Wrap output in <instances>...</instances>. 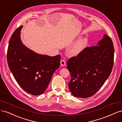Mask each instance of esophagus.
<instances>
[{
  "mask_svg": "<svg viewBox=\"0 0 122 122\" xmlns=\"http://www.w3.org/2000/svg\"><path fill=\"white\" fill-rule=\"evenodd\" d=\"M61 66H64L66 65V61L65 60H62L61 61Z\"/></svg>",
  "mask_w": 122,
  "mask_h": 122,
  "instance_id": "34e87169",
  "label": "esophagus"
}]
</instances>
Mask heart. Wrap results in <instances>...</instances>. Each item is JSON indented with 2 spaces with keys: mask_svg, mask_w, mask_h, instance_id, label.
Returning <instances> with one entry per match:
<instances>
[{
  "mask_svg": "<svg viewBox=\"0 0 122 122\" xmlns=\"http://www.w3.org/2000/svg\"><path fill=\"white\" fill-rule=\"evenodd\" d=\"M87 43V40L86 38H83L78 40L72 48L71 50V54L76 55L81 52L86 47Z\"/></svg>",
  "mask_w": 122,
  "mask_h": 122,
  "instance_id": "obj_1",
  "label": "heart"
}]
</instances>
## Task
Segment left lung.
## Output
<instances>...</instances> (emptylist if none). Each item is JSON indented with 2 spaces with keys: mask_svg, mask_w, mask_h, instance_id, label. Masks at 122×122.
<instances>
[{
  "mask_svg": "<svg viewBox=\"0 0 122 122\" xmlns=\"http://www.w3.org/2000/svg\"><path fill=\"white\" fill-rule=\"evenodd\" d=\"M97 45L86 47L67 62L71 75L69 88L74 96L86 98L93 96L112 72L114 47L111 38L104 35Z\"/></svg>",
  "mask_w": 122,
  "mask_h": 122,
  "instance_id": "left-lung-1",
  "label": "left lung"
}]
</instances>
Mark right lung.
<instances>
[{
    "label": "right lung",
    "mask_w": 122,
    "mask_h": 122,
    "mask_svg": "<svg viewBox=\"0 0 122 122\" xmlns=\"http://www.w3.org/2000/svg\"><path fill=\"white\" fill-rule=\"evenodd\" d=\"M20 26L11 36L7 51L10 71L17 83L27 93L42 94L53 73L60 65V55L55 56L41 55L29 49L22 43Z\"/></svg>",
    "instance_id": "obj_1"
}]
</instances>
